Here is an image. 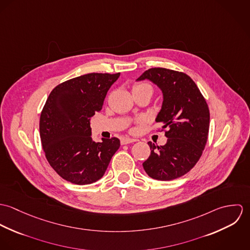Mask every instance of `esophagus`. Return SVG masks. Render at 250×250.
Here are the masks:
<instances>
[{"mask_svg": "<svg viewBox=\"0 0 250 250\" xmlns=\"http://www.w3.org/2000/svg\"><path fill=\"white\" fill-rule=\"evenodd\" d=\"M136 140L134 139H130V138H123L121 139V144L125 145V144H129V143H135Z\"/></svg>", "mask_w": 250, "mask_h": 250, "instance_id": "obj_1", "label": "esophagus"}]
</instances>
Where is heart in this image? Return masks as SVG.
I'll use <instances>...</instances> for the list:
<instances>
[{"label": "heart", "instance_id": "heart-1", "mask_svg": "<svg viewBox=\"0 0 250 250\" xmlns=\"http://www.w3.org/2000/svg\"><path fill=\"white\" fill-rule=\"evenodd\" d=\"M150 89L152 90L151 85H149L148 83H136L133 85V90H138V89Z\"/></svg>", "mask_w": 250, "mask_h": 250}]
</instances>
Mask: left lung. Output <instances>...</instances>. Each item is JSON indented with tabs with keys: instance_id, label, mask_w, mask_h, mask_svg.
I'll return each mask as SVG.
<instances>
[{
	"instance_id": "1",
	"label": "left lung",
	"mask_w": 250,
	"mask_h": 250,
	"mask_svg": "<svg viewBox=\"0 0 250 250\" xmlns=\"http://www.w3.org/2000/svg\"><path fill=\"white\" fill-rule=\"evenodd\" d=\"M148 79L164 93L156 121L164 124L167 142L163 146L148 143L149 158L143 164L151 178L170 181L188 173L199 161L208 140L210 110L192 79L186 73L155 67L138 79Z\"/></svg>"
}]
</instances>
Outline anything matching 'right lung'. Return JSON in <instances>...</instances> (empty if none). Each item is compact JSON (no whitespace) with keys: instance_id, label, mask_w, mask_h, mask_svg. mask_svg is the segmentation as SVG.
Returning <instances> with one entry per match:
<instances>
[{"instance_id":"1","label":"right lung","mask_w":250,"mask_h":250,"mask_svg":"<svg viewBox=\"0 0 250 250\" xmlns=\"http://www.w3.org/2000/svg\"><path fill=\"white\" fill-rule=\"evenodd\" d=\"M120 73H89L58 84L42 108L39 133L45 157L62 178L92 184L102 178L120 142L91 138L89 119L103 107L110 85Z\"/></svg>"}]
</instances>
